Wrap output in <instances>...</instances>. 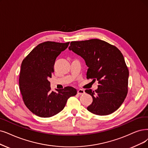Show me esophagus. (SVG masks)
Here are the masks:
<instances>
[{
    "instance_id": "obj_1",
    "label": "esophagus",
    "mask_w": 148,
    "mask_h": 148,
    "mask_svg": "<svg viewBox=\"0 0 148 148\" xmlns=\"http://www.w3.org/2000/svg\"><path fill=\"white\" fill-rule=\"evenodd\" d=\"M77 93H78V95H82V94H84L85 93V92H84V90H82V89H81V88H79V89L78 90Z\"/></svg>"
}]
</instances>
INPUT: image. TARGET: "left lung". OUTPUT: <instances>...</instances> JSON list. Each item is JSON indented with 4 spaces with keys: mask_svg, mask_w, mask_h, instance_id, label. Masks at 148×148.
I'll return each mask as SVG.
<instances>
[{
    "mask_svg": "<svg viewBox=\"0 0 148 148\" xmlns=\"http://www.w3.org/2000/svg\"><path fill=\"white\" fill-rule=\"evenodd\" d=\"M69 50L84 60L87 78L98 81V88L85 92L93 98L87 110L98 115L113 113L127 93L129 70L125 58L116 47L97 39L71 42Z\"/></svg>",
    "mask_w": 148,
    "mask_h": 148,
    "instance_id": "8db88e82",
    "label": "left lung"
}]
</instances>
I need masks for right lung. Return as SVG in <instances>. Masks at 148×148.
<instances>
[{"label":"right lung","mask_w":148,"mask_h":148,"mask_svg":"<svg viewBox=\"0 0 148 148\" xmlns=\"http://www.w3.org/2000/svg\"><path fill=\"white\" fill-rule=\"evenodd\" d=\"M70 42L47 41L38 45L23 60L19 74V88L27 108L38 116H54L64 108L67 99L76 95L72 87L51 91L49 81L54 72L56 58L66 50Z\"/></svg>","instance_id":"obj_1"}]
</instances>
